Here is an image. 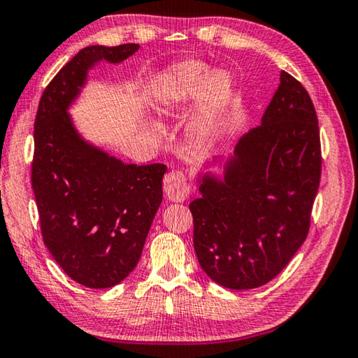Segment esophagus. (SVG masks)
<instances>
[{"mask_svg":"<svg viewBox=\"0 0 358 358\" xmlns=\"http://www.w3.org/2000/svg\"><path fill=\"white\" fill-rule=\"evenodd\" d=\"M189 185H187L185 176L180 171H171L163 179V192L165 196L171 201H182L189 196Z\"/></svg>","mask_w":358,"mask_h":358,"instance_id":"34e87169","label":"esophagus"}]
</instances>
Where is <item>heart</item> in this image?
Returning a JSON list of instances; mask_svg holds the SVG:
<instances>
[{
  "label": "heart",
  "instance_id": "1",
  "mask_svg": "<svg viewBox=\"0 0 358 358\" xmlns=\"http://www.w3.org/2000/svg\"><path fill=\"white\" fill-rule=\"evenodd\" d=\"M237 96V83L227 71H212L196 61L174 64L154 86L155 108L163 115L196 102L189 121V135L199 146L214 144L227 125ZM152 136L160 135L155 122H148Z\"/></svg>",
  "mask_w": 358,
  "mask_h": 358
}]
</instances>
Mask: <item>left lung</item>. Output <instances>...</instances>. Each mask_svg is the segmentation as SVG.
Here are the masks:
<instances>
[{
  "label": "left lung",
  "instance_id": "8db88e82",
  "mask_svg": "<svg viewBox=\"0 0 358 358\" xmlns=\"http://www.w3.org/2000/svg\"><path fill=\"white\" fill-rule=\"evenodd\" d=\"M321 179L317 116L305 87L280 72L261 117L228 157L204 160L190 203L199 266L228 289H255L302 247Z\"/></svg>",
  "mask_w": 358,
  "mask_h": 358
}]
</instances>
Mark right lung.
Segmentation results:
<instances>
[{"label": "right lung", "instance_id": "right-lung-1", "mask_svg": "<svg viewBox=\"0 0 358 358\" xmlns=\"http://www.w3.org/2000/svg\"><path fill=\"white\" fill-rule=\"evenodd\" d=\"M138 43L90 45L43 91L34 122L33 184L43 242L73 281L94 289L136 267L159 210L166 166L125 163L80 134L69 108L99 62L121 64Z\"/></svg>", "mask_w": 358, "mask_h": 358}]
</instances>
